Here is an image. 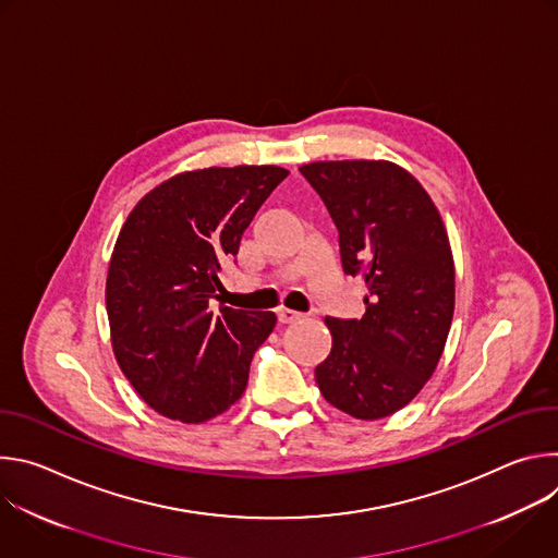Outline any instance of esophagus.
<instances>
[{
	"mask_svg": "<svg viewBox=\"0 0 558 558\" xmlns=\"http://www.w3.org/2000/svg\"><path fill=\"white\" fill-rule=\"evenodd\" d=\"M302 313H298V311H293V308H278V320L282 323V325H291V323H298V320H302Z\"/></svg>",
	"mask_w": 558,
	"mask_h": 558,
	"instance_id": "obj_1",
	"label": "esophagus"
}]
</instances>
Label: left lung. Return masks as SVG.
<instances>
[{"instance_id":"8db88e82","label":"left lung","mask_w":558,"mask_h":558,"mask_svg":"<svg viewBox=\"0 0 558 558\" xmlns=\"http://www.w3.org/2000/svg\"><path fill=\"white\" fill-rule=\"evenodd\" d=\"M338 231L342 267L362 276L366 313L327 317L333 336L315 381L355 420H381L433 377L454 313V263L444 220L422 183L390 161H315L300 168Z\"/></svg>"}]
</instances>
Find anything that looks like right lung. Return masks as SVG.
Segmentation results:
<instances>
[{
  "label": "right lung",
  "mask_w": 558,
  "mask_h": 558,
  "mask_svg": "<svg viewBox=\"0 0 558 558\" xmlns=\"http://www.w3.org/2000/svg\"><path fill=\"white\" fill-rule=\"evenodd\" d=\"M287 174L278 166L181 172L147 192L119 231L106 280L112 351L145 404L168 420L203 424L247 388L276 313L211 300L220 265Z\"/></svg>",
  "instance_id": "1"
}]
</instances>
